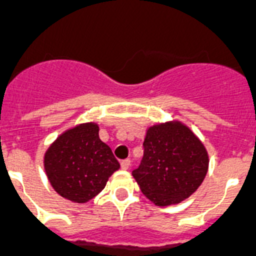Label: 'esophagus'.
<instances>
[{
    "instance_id": "obj_1",
    "label": "esophagus",
    "mask_w": 256,
    "mask_h": 256,
    "mask_svg": "<svg viewBox=\"0 0 256 256\" xmlns=\"http://www.w3.org/2000/svg\"><path fill=\"white\" fill-rule=\"evenodd\" d=\"M128 167H130V160H121V168H122V170H128Z\"/></svg>"
}]
</instances>
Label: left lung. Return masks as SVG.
<instances>
[{"instance_id":"8db88e82","label":"left lung","mask_w":256,"mask_h":256,"mask_svg":"<svg viewBox=\"0 0 256 256\" xmlns=\"http://www.w3.org/2000/svg\"><path fill=\"white\" fill-rule=\"evenodd\" d=\"M142 146L144 156L132 176L142 194L156 206L177 204L202 185L208 172V153L185 125L152 126Z\"/></svg>"}]
</instances>
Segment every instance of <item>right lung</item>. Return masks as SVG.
Wrapping results in <instances>:
<instances>
[{"mask_svg": "<svg viewBox=\"0 0 256 256\" xmlns=\"http://www.w3.org/2000/svg\"><path fill=\"white\" fill-rule=\"evenodd\" d=\"M98 132L96 124L79 125L60 135L46 152V174L62 198L75 202L93 199L120 168L111 148Z\"/></svg>", "mask_w": 256, "mask_h": 256, "instance_id": "add662e5", "label": "right lung"}]
</instances>
